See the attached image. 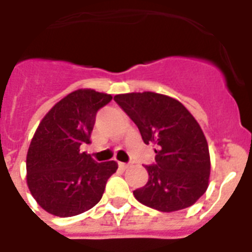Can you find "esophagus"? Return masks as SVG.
<instances>
[{
	"instance_id": "obj_1",
	"label": "esophagus",
	"mask_w": 252,
	"mask_h": 252,
	"mask_svg": "<svg viewBox=\"0 0 252 252\" xmlns=\"http://www.w3.org/2000/svg\"><path fill=\"white\" fill-rule=\"evenodd\" d=\"M119 168L123 169V170H126V169L129 168V164H126V162H119Z\"/></svg>"
}]
</instances>
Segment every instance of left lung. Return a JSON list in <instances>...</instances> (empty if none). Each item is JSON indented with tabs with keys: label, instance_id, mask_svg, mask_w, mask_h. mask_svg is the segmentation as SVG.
<instances>
[{
	"label": "left lung",
	"instance_id": "left-lung-1",
	"mask_svg": "<svg viewBox=\"0 0 252 252\" xmlns=\"http://www.w3.org/2000/svg\"><path fill=\"white\" fill-rule=\"evenodd\" d=\"M115 102L138 126L146 145L155 143L149 181L133 191L141 204L162 211L189 208L206 192L210 154L201 126L178 100L155 92L116 94Z\"/></svg>",
	"mask_w": 252,
	"mask_h": 252
}]
</instances>
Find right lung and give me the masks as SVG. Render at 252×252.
Returning <instances> with one entry per match:
<instances>
[{
	"instance_id": "1",
	"label": "right lung",
	"mask_w": 252,
	"mask_h": 252,
	"mask_svg": "<svg viewBox=\"0 0 252 252\" xmlns=\"http://www.w3.org/2000/svg\"><path fill=\"white\" fill-rule=\"evenodd\" d=\"M113 96L91 88L59 101L41 120L27 154V185L42 209L60 218L90 210L102 197L115 161L96 162L86 152L96 113Z\"/></svg>"
}]
</instances>
